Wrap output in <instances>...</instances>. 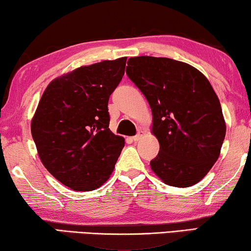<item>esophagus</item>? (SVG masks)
I'll list each match as a JSON object with an SVG mask.
<instances>
[{
    "mask_svg": "<svg viewBox=\"0 0 251 251\" xmlns=\"http://www.w3.org/2000/svg\"><path fill=\"white\" fill-rule=\"evenodd\" d=\"M142 137H143V131H139L138 133H137L136 136H133L131 139H132L133 142H135V143H137V142H138V140H139L140 138H142Z\"/></svg>",
    "mask_w": 251,
    "mask_h": 251,
    "instance_id": "1",
    "label": "esophagus"
}]
</instances>
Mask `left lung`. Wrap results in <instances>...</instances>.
Returning <instances> with one entry per match:
<instances>
[{
    "label": "left lung",
    "instance_id": "left-lung-1",
    "mask_svg": "<svg viewBox=\"0 0 251 251\" xmlns=\"http://www.w3.org/2000/svg\"><path fill=\"white\" fill-rule=\"evenodd\" d=\"M126 73L152 109L160 143L151 168L167 185L197 184L217 161L225 138L222 106L207 77L170 58L132 57Z\"/></svg>",
    "mask_w": 251,
    "mask_h": 251
}]
</instances>
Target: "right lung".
Segmentation results:
<instances>
[{"label": "right lung", "mask_w": 251, "mask_h": 251, "mask_svg": "<svg viewBox=\"0 0 251 251\" xmlns=\"http://www.w3.org/2000/svg\"><path fill=\"white\" fill-rule=\"evenodd\" d=\"M126 57L82 66L54 78L32 120V137L47 170L74 191L100 187L125 138L109 130L108 99L125 75Z\"/></svg>", "instance_id": "obj_1"}]
</instances>
